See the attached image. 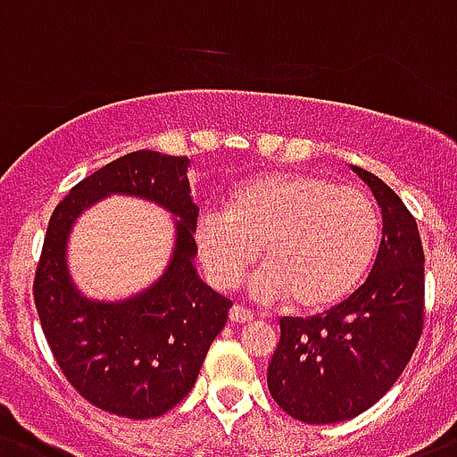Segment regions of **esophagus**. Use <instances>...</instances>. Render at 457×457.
I'll return each instance as SVG.
<instances>
[{"label":"esophagus","mask_w":457,"mask_h":457,"mask_svg":"<svg viewBox=\"0 0 457 457\" xmlns=\"http://www.w3.org/2000/svg\"><path fill=\"white\" fill-rule=\"evenodd\" d=\"M229 320L237 325H244V323H251L253 320V313L248 312V309H244V306L235 304L232 309H229Z\"/></svg>","instance_id":"34e87169"}]
</instances>
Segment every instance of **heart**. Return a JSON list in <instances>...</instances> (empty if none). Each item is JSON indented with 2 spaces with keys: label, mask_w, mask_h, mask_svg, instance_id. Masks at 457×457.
<instances>
[{
  "label": "heart",
  "mask_w": 457,
  "mask_h": 457,
  "mask_svg": "<svg viewBox=\"0 0 457 457\" xmlns=\"http://www.w3.org/2000/svg\"><path fill=\"white\" fill-rule=\"evenodd\" d=\"M378 235L377 206L362 190L300 171L248 179L228 211H204L195 225L213 286H239L262 251L267 267L253 278V297L267 304L293 297L312 313L332 309L360 286Z\"/></svg>",
  "instance_id": "heart-1"
}]
</instances>
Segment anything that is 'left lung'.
<instances>
[{"mask_svg":"<svg viewBox=\"0 0 457 457\" xmlns=\"http://www.w3.org/2000/svg\"><path fill=\"white\" fill-rule=\"evenodd\" d=\"M381 206L383 235L367 281L328 313L281 318L267 388L287 416L329 425L360 416L409 365L425 316V255L418 225L395 190L351 167Z\"/></svg>","mask_w":457,"mask_h":457,"instance_id":"obj_1","label":"left lung"}]
</instances>
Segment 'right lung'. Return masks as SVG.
<instances>
[{
	"label": "right lung",
	"instance_id": "obj_1",
	"mask_svg": "<svg viewBox=\"0 0 457 457\" xmlns=\"http://www.w3.org/2000/svg\"><path fill=\"white\" fill-rule=\"evenodd\" d=\"M187 157L137 151L97 170L53 211L34 276V304L57 365L90 404L122 418H157L193 390L211 341L232 302L195 270L197 204ZM109 194L162 205L177 218L170 264L153 287L128 301L99 303L71 281L66 244L83 210Z\"/></svg>",
	"mask_w": 457,
	"mask_h": 457
}]
</instances>
